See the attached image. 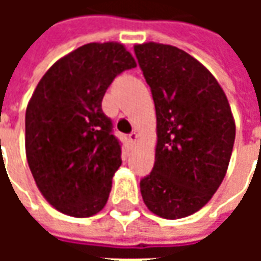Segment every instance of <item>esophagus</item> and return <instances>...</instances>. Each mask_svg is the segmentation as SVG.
<instances>
[{
    "instance_id": "esophagus-1",
    "label": "esophagus",
    "mask_w": 261,
    "mask_h": 261,
    "mask_svg": "<svg viewBox=\"0 0 261 261\" xmlns=\"http://www.w3.org/2000/svg\"><path fill=\"white\" fill-rule=\"evenodd\" d=\"M137 138H138V134H137V131H133V133H130V134H128V141H130L131 144H136Z\"/></svg>"
}]
</instances>
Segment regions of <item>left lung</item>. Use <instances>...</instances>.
<instances>
[{
  "label": "left lung",
  "mask_w": 261,
  "mask_h": 261,
  "mask_svg": "<svg viewBox=\"0 0 261 261\" xmlns=\"http://www.w3.org/2000/svg\"><path fill=\"white\" fill-rule=\"evenodd\" d=\"M151 88L158 142L152 172L140 181L149 211L185 218L204 207L222 183L235 142L229 103L213 74L169 44L134 46Z\"/></svg>",
  "instance_id": "left-lung-1"
}]
</instances>
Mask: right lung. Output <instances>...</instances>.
Listing matches in <instances>:
<instances>
[{"instance_id":"add662e5","label":"right lung","mask_w":261,"mask_h":261,"mask_svg":"<svg viewBox=\"0 0 261 261\" xmlns=\"http://www.w3.org/2000/svg\"><path fill=\"white\" fill-rule=\"evenodd\" d=\"M136 65L120 43H89L37 84L26 109V158L39 190L60 213L86 218L108 202L121 144L102 100L114 78Z\"/></svg>"}]
</instances>
